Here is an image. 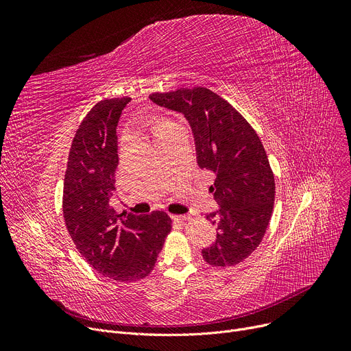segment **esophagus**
Masks as SVG:
<instances>
[{
    "label": "esophagus",
    "mask_w": 351,
    "mask_h": 351,
    "mask_svg": "<svg viewBox=\"0 0 351 351\" xmlns=\"http://www.w3.org/2000/svg\"><path fill=\"white\" fill-rule=\"evenodd\" d=\"M173 219L178 220V222H186V220L191 219V216L189 215H175Z\"/></svg>",
    "instance_id": "34e87169"
}]
</instances>
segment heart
<instances>
[{
	"mask_svg": "<svg viewBox=\"0 0 351 351\" xmlns=\"http://www.w3.org/2000/svg\"><path fill=\"white\" fill-rule=\"evenodd\" d=\"M168 125H171V121H168V119H158V121H155V122H154V126H152L154 135H155V136L159 135Z\"/></svg>",
	"mask_w": 351,
	"mask_h": 351,
	"instance_id": "obj_1",
	"label": "heart"
}]
</instances>
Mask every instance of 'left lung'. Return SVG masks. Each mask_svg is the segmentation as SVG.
Segmentation results:
<instances>
[{"label":"left lung","instance_id":"1","mask_svg":"<svg viewBox=\"0 0 351 351\" xmlns=\"http://www.w3.org/2000/svg\"><path fill=\"white\" fill-rule=\"evenodd\" d=\"M149 98L186 117L197 163L216 176L210 191L220 209L206 219L217 225V239L202 256L216 267L239 265L263 241L273 212L274 176L261 138L236 108L208 88L154 92Z\"/></svg>","mask_w":351,"mask_h":351}]
</instances>
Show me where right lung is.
<instances>
[{
  "mask_svg": "<svg viewBox=\"0 0 351 351\" xmlns=\"http://www.w3.org/2000/svg\"><path fill=\"white\" fill-rule=\"evenodd\" d=\"M129 101L102 99L82 119L69 149L62 195L73 245L98 273L117 282L146 278L172 230L166 212L142 216L109 206L119 160L117 125Z\"/></svg>",
  "mask_w": 351,
  "mask_h": 351,
  "instance_id": "obj_1",
  "label": "right lung"
}]
</instances>
